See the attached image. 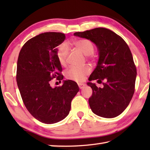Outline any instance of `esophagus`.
<instances>
[{"instance_id":"obj_1","label":"esophagus","mask_w":150,"mask_h":150,"mask_svg":"<svg viewBox=\"0 0 150 150\" xmlns=\"http://www.w3.org/2000/svg\"><path fill=\"white\" fill-rule=\"evenodd\" d=\"M78 85H79V88H81V89L85 86V85L83 84V83H78Z\"/></svg>"}]
</instances>
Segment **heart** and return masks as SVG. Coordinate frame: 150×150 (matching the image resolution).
<instances>
[{"label":"heart","instance_id":"obj_1","mask_svg":"<svg viewBox=\"0 0 150 150\" xmlns=\"http://www.w3.org/2000/svg\"><path fill=\"white\" fill-rule=\"evenodd\" d=\"M76 48L79 50L85 55L91 57L95 51L93 43L87 39H78L73 42ZM69 54V47L66 44L59 46L57 49V59L62 65H65ZM91 69L87 65L71 66L65 71V77L69 80L81 82L85 79V76L90 73Z\"/></svg>","mask_w":150,"mask_h":150}]
</instances>
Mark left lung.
I'll return each mask as SVG.
<instances>
[{"label":"left lung","mask_w":150,"mask_h":150,"mask_svg":"<svg viewBox=\"0 0 150 150\" xmlns=\"http://www.w3.org/2000/svg\"><path fill=\"white\" fill-rule=\"evenodd\" d=\"M76 36L90 40L98 48V63L90 81H103V87L87 83L93 95L88 99L95 115L111 118L120 115L128 106L135 91L136 68L131 51L126 42L111 30L96 28L74 33Z\"/></svg>","instance_id":"1"}]
</instances>
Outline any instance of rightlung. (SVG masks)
<instances>
[{
    "label": "right lung",
    "instance_id": "obj_1",
    "mask_svg": "<svg viewBox=\"0 0 150 150\" xmlns=\"http://www.w3.org/2000/svg\"><path fill=\"white\" fill-rule=\"evenodd\" d=\"M65 40L63 33H42L25 43L18 58L16 81L22 100L29 112L45 124L58 122L69 115L71 100L79 91L71 80L60 87L50 85L53 79L60 82L63 79L57 53Z\"/></svg>",
    "mask_w": 150,
    "mask_h": 150
}]
</instances>
